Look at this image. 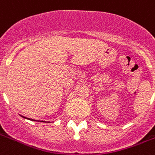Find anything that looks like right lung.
Here are the masks:
<instances>
[{"label":"right lung","mask_w":155,"mask_h":155,"mask_svg":"<svg viewBox=\"0 0 155 155\" xmlns=\"http://www.w3.org/2000/svg\"><path fill=\"white\" fill-rule=\"evenodd\" d=\"M23 118H27V119H29V120H30V121H35V120H34V119H31V118H26V117H24V116H22ZM41 121V122H43V121Z\"/></svg>","instance_id":"add662e5"}]
</instances>
